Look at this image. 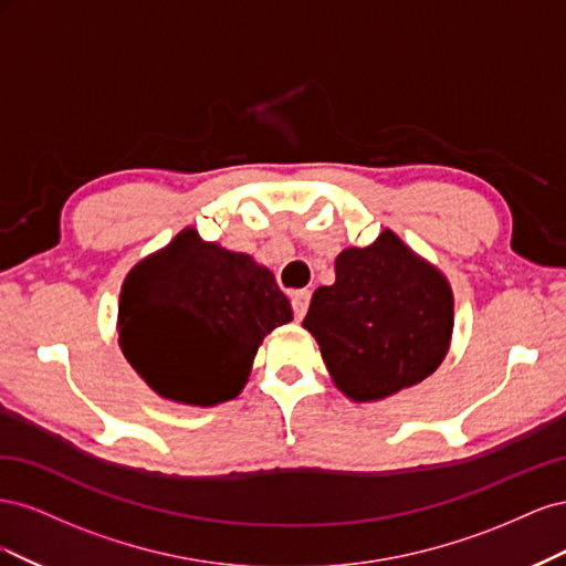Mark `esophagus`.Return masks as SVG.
I'll use <instances>...</instances> for the list:
<instances>
[{
    "label": "esophagus",
    "instance_id": "obj_1",
    "mask_svg": "<svg viewBox=\"0 0 566 566\" xmlns=\"http://www.w3.org/2000/svg\"><path fill=\"white\" fill-rule=\"evenodd\" d=\"M310 300H312L310 290H297V293L293 295V314L297 321H302L306 310H310Z\"/></svg>",
    "mask_w": 566,
    "mask_h": 566
}]
</instances>
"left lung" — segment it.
Masks as SVG:
<instances>
[{
    "instance_id": "8db88e82",
    "label": "left lung",
    "mask_w": 566,
    "mask_h": 566,
    "mask_svg": "<svg viewBox=\"0 0 566 566\" xmlns=\"http://www.w3.org/2000/svg\"><path fill=\"white\" fill-rule=\"evenodd\" d=\"M335 385L354 401L413 387L443 361L453 331L447 279L391 231L335 260V283L318 287L304 318Z\"/></svg>"
}]
</instances>
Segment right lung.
<instances>
[{
    "instance_id": "right-lung-1",
    "label": "right lung",
    "mask_w": 566,
    "mask_h": 566,
    "mask_svg": "<svg viewBox=\"0 0 566 566\" xmlns=\"http://www.w3.org/2000/svg\"><path fill=\"white\" fill-rule=\"evenodd\" d=\"M117 316L119 347L160 397L214 406L238 397L256 347L293 310L266 266L186 229L132 269Z\"/></svg>"
}]
</instances>
